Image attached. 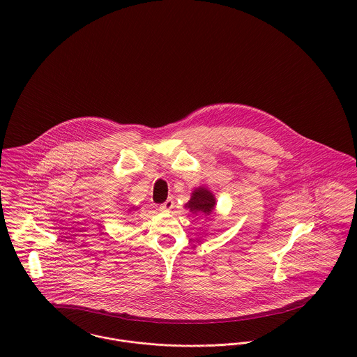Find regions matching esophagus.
I'll return each mask as SVG.
<instances>
[{
  "label": "esophagus",
  "mask_w": 357,
  "mask_h": 357,
  "mask_svg": "<svg viewBox=\"0 0 357 357\" xmlns=\"http://www.w3.org/2000/svg\"><path fill=\"white\" fill-rule=\"evenodd\" d=\"M174 207V201L172 199V198H167L166 199V202H163V204H160V210L162 211H169V210H172Z\"/></svg>",
  "instance_id": "esophagus-1"
}]
</instances>
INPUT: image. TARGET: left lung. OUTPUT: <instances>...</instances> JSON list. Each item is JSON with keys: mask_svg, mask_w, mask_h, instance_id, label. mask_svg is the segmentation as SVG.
<instances>
[{"mask_svg": "<svg viewBox=\"0 0 357 357\" xmlns=\"http://www.w3.org/2000/svg\"><path fill=\"white\" fill-rule=\"evenodd\" d=\"M214 204H215V199H214L213 194L206 188H198L192 192V197H191L190 202L187 204V207L194 214L208 215L213 211Z\"/></svg>", "mask_w": 357, "mask_h": 357, "instance_id": "left-lung-1", "label": "left lung"}]
</instances>
